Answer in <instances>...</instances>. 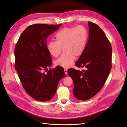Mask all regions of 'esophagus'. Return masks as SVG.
Listing matches in <instances>:
<instances>
[{
	"instance_id": "obj_1",
	"label": "esophagus",
	"mask_w": 127,
	"mask_h": 127,
	"mask_svg": "<svg viewBox=\"0 0 127 127\" xmlns=\"http://www.w3.org/2000/svg\"><path fill=\"white\" fill-rule=\"evenodd\" d=\"M64 71L65 74H68V70H67V69H64Z\"/></svg>"
}]
</instances>
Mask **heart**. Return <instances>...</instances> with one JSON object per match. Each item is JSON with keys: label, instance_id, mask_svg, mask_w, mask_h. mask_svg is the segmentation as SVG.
Wrapping results in <instances>:
<instances>
[{"label": "heart", "instance_id": "1", "mask_svg": "<svg viewBox=\"0 0 127 127\" xmlns=\"http://www.w3.org/2000/svg\"><path fill=\"white\" fill-rule=\"evenodd\" d=\"M56 41L48 42L47 49L50 55L57 57L62 51L65 52L55 61L57 66L68 68L72 66L76 56H81L86 47L88 34L82 25L65 28L56 34Z\"/></svg>", "mask_w": 127, "mask_h": 127}]
</instances>
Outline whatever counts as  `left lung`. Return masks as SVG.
Wrapping results in <instances>:
<instances>
[{"mask_svg":"<svg viewBox=\"0 0 127 127\" xmlns=\"http://www.w3.org/2000/svg\"><path fill=\"white\" fill-rule=\"evenodd\" d=\"M88 25L89 35L86 49L75 63L77 67H85L86 70H68L74 84V96L82 101L92 98L101 91L112 68L110 41L97 24L88 22Z\"/></svg>","mask_w":127,"mask_h":127,"instance_id":"1","label":"left lung"}]
</instances>
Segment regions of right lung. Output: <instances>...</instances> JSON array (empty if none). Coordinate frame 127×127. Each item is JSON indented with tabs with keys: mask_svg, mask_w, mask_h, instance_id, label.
<instances>
[{
	"mask_svg": "<svg viewBox=\"0 0 127 127\" xmlns=\"http://www.w3.org/2000/svg\"><path fill=\"white\" fill-rule=\"evenodd\" d=\"M61 24H35L22 32L15 47V68L24 89L31 97L47 101L54 96L59 80L64 77L63 67L57 66L47 73L52 64L46 42Z\"/></svg>",
	"mask_w": 127,
	"mask_h": 127,
	"instance_id": "right-lung-1",
	"label": "right lung"
}]
</instances>
